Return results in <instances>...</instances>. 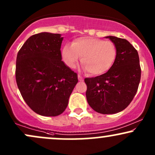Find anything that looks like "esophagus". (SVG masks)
I'll list each match as a JSON object with an SVG mask.
<instances>
[{"instance_id": "obj_1", "label": "esophagus", "mask_w": 155, "mask_h": 155, "mask_svg": "<svg viewBox=\"0 0 155 155\" xmlns=\"http://www.w3.org/2000/svg\"><path fill=\"white\" fill-rule=\"evenodd\" d=\"M78 79H79V81H83V77H82V76H80L79 74H78Z\"/></svg>"}]
</instances>
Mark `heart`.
Wrapping results in <instances>:
<instances>
[{
    "instance_id": "obj_1",
    "label": "heart",
    "mask_w": 155,
    "mask_h": 155,
    "mask_svg": "<svg viewBox=\"0 0 155 155\" xmlns=\"http://www.w3.org/2000/svg\"><path fill=\"white\" fill-rule=\"evenodd\" d=\"M117 49L111 41L92 37H81L65 44L62 49V58L69 68H74L81 57L83 69L92 76L107 72L117 58Z\"/></svg>"
}]
</instances>
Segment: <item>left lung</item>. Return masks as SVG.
<instances>
[{"mask_svg":"<svg viewBox=\"0 0 155 155\" xmlns=\"http://www.w3.org/2000/svg\"><path fill=\"white\" fill-rule=\"evenodd\" d=\"M117 47L114 63L107 72L86 78V97L94 111L103 114H115L127 108L138 90L140 80L138 51L128 41L107 36Z\"/></svg>","mask_w":155,"mask_h":155,"instance_id":"obj_1","label":"left lung"}]
</instances>
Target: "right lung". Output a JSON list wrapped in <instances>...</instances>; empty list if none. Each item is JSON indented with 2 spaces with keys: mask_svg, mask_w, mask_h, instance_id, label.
I'll return each mask as SVG.
<instances>
[{
  "mask_svg": "<svg viewBox=\"0 0 155 155\" xmlns=\"http://www.w3.org/2000/svg\"><path fill=\"white\" fill-rule=\"evenodd\" d=\"M62 41L58 33H38L31 35L17 53V87L28 106L42 116L61 114L78 82L76 73L62 61Z\"/></svg>",
  "mask_w": 155,
  "mask_h": 155,
  "instance_id": "right-lung-1",
  "label": "right lung"
}]
</instances>
